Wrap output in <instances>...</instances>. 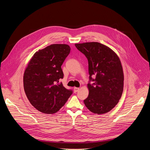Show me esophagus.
I'll use <instances>...</instances> for the list:
<instances>
[{
  "mask_svg": "<svg viewBox=\"0 0 150 150\" xmlns=\"http://www.w3.org/2000/svg\"><path fill=\"white\" fill-rule=\"evenodd\" d=\"M79 90V88H77V87H74V93H76Z\"/></svg>",
  "mask_w": 150,
  "mask_h": 150,
  "instance_id": "34e87169",
  "label": "esophagus"
}]
</instances>
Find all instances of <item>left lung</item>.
Returning a JSON list of instances; mask_svg holds the SVG:
<instances>
[{
	"label": "left lung",
	"instance_id": "obj_1",
	"mask_svg": "<svg viewBox=\"0 0 150 150\" xmlns=\"http://www.w3.org/2000/svg\"><path fill=\"white\" fill-rule=\"evenodd\" d=\"M88 61L90 80L88 97L83 102L93 113L102 115L110 112L118 103L123 90L124 76L117 54L110 48L98 42L75 45ZM96 76L95 79L92 76Z\"/></svg>",
	"mask_w": 150,
	"mask_h": 150
}]
</instances>
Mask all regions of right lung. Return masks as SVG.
I'll use <instances>...</instances> for the list:
<instances>
[{
	"label": "right lung",
	"instance_id": "add662e5",
	"mask_svg": "<svg viewBox=\"0 0 150 150\" xmlns=\"http://www.w3.org/2000/svg\"><path fill=\"white\" fill-rule=\"evenodd\" d=\"M71 51L65 44H53L36 52L24 74V88L33 106L41 113L53 114L65 105L72 94L63 87L61 68Z\"/></svg>",
	"mask_w": 150,
	"mask_h": 150
}]
</instances>
